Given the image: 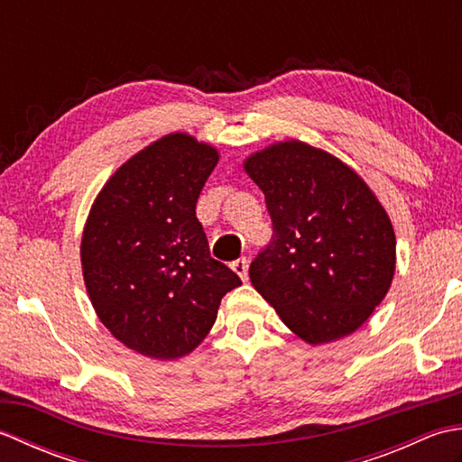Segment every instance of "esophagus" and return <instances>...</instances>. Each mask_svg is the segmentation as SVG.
I'll return each instance as SVG.
<instances>
[{
  "mask_svg": "<svg viewBox=\"0 0 462 462\" xmlns=\"http://www.w3.org/2000/svg\"><path fill=\"white\" fill-rule=\"evenodd\" d=\"M232 270L236 272L244 282L248 280V260L246 258H238L236 262H232Z\"/></svg>",
  "mask_w": 462,
  "mask_h": 462,
  "instance_id": "1",
  "label": "esophagus"
}]
</instances>
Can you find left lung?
Returning a JSON list of instances; mask_svg holds the SVG:
<instances>
[{
	"mask_svg": "<svg viewBox=\"0 0 462 462\" xmlns=\"http://www.w3.org/2000/svg\"><path fill=\"white\" fill-rule=\"evenodd\" d=\"M266 196L272 240L250 263L252 286L311 346L361 328L389 291L395 232L361 176L300 141L244 161Z\"/></svg>",
	"mask_w": 462,
	"mask_h": 462,
	"instance_id": "1",
	"label": "left lung"
}]
</instances>
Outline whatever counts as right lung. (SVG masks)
<instances>
[{
	"label": "right lung",
	"instance_id": "add662e5",
	"mask_svg": "<svg viewBox=\"0 0 462 462\" xmlns=\"http://www.w3.org/2000/svg\"><path fill=\"white\" fill-rule=\"evenodd\" d=\"M218 151L186 133L154 141L111 176L81 238L87 293L123 346L179 359L200 346L238 273L210 256L196 202Z\"/></svg>",
	"mask_w": 462,
	"mask_h": 462
}]
</instances>
